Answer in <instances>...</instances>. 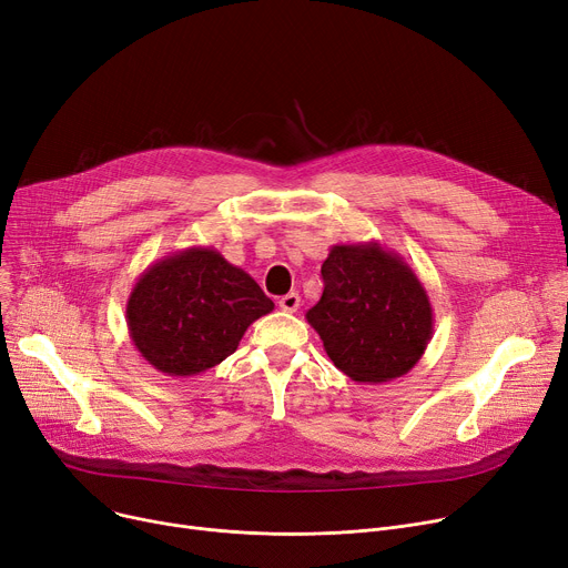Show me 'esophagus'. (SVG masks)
Instances as JSON below:
<instances>
[{
    "label": "esophagus",
    "mask_w": 568,
    "mask_h": 568,
    "mask_svg": "<svg viewBox=\"0 0 568 568\" xmlns=\"http://www.w3.org/2000/svg\"><path fill=\"white\" fill-rule=\"evenodd\" d=\"M278 306H281V311H285V313H296V311H300V306H302V296L296 294V292H290V294L281 296Z\"/></svg>",
    "instance_id": "1"
}]
</instances>
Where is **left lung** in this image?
Segmentation results:
<instances>
[{
  "mask_svg": "<svg viewBox=\"0 0 568 568\" xmlns=\"http://www.w3.org/2000/svg\"><path fill=\"white\" fill-rule=\"evenodd\" d=\"M322 278L306 320L334 366L364 384L409 373L433 338V306L412 266L377 242L341 244L324 260Z\"/></svg>",
  "mask_w": 568,
  "mask_h": 568,
  "instance_id": "obj_1",
  "label": "left lung"
}]
</instances>
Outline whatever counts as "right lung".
Instances as JSON below:
<instances>
[{"instance_id": "1", "label": "right lung", "mask_w": 568, "mask_h": 568, "mask_svg": "<svg viewBox=\"0 0 568 568\" xmlns=\"http://www.w3.org/2000/svg\"><path fill=\"white\" fill-rule=\"evenodd\" d=\"M274 311L260 285L219 251L193 246L154 262L133 285L126 324L142 359L168 377L219 366L248 326Z\"/></svg>"}]
</instances>
